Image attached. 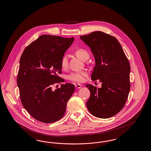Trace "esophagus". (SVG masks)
Here are the masks:
<instances>
[{
    "mask_svg": "<svg viewBox=\"0 0 151 151\" xmlns=\"http://www.w3.org/2000/svg\"><path fill=\"white\" fill-rule=\"evenodd\" d=\"M75 87L77 89H79V88H81L82 87V86L79 84H75Z\"/></svg>",
    "mask_w": 151,
    "mask_h": 151,
    "instance_id": "1",
    "label": "esophagus"
}]
</instances>
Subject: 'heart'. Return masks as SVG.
Masks as SVG:
<instances>
[{
	"label": "heart",
	"mask_w": 151,
	"mask_h": 151,
	"mask_svg": "<svg viewBox=\"0 0 151 151\" xmlns=\"http://www.w3.org/2000/svg\"><path fill=\"white\" fill-rule=\"evenodd\" d=\"M76 54L83 60H85L86 58H89V52L85 49H79L76 51ZM68 59L69 57L68 55H65L61 59L60 65L61 67L63 69H66L68 65ZM87 76V73L86 71H80V72H71L68 76V79L76 83H82L84 81L85 78Z\"/></svg>",
	"instance_id": "b5f03b06"
}]
</instances>
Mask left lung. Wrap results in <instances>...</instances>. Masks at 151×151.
I'll use <instances>...</instances> for the list:
<instances>
[{
    "label": "left lung",
    "instance_id": "1",
    "mask_svg": "<svg viewBox=\"0 0 151 151\" xmlns=\"http://www.w3.org/2000/svg\"><path fill=\"white\" fill-rule=\"evenodd\" d=\"M93 54L95 66L91 75L93 81L99 79L101 88L86 86L91 95L86 102L91 114L100 118H109L124 107L130 90L129 60L121 44L114 37L101 31L80 36Z\"/></svg>",
    "mask_w": 151,
    "mask_h": 151
}]
</instances>
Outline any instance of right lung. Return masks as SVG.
Listing matches in <instances>:
<instances>
[{"mask_svg":"<svg viewBox=\"0 0 151 151\" xmlns=\"http://www.w3.org/2000/svg\"><path fill=\"white\" fill-rule=\"evenodd\" d=\"M74 38L44 35L29 45L20 59L17 84L22 104L36 120L51 123L65 114L68 101L75 91L71 83L52 90V86L63 83L61 59Z\"/></svg>","mask_w":151,"mask_h":151,"instance_id":"add662e5","label":"right lung"}]
</instances>
